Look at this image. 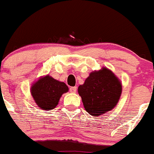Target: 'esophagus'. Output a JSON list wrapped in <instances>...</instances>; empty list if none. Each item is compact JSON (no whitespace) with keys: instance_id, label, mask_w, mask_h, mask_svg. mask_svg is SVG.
<instances>
[{"instance_id":"esophagus-1","label":"esophagus","mask_w":154,"mask_h":154,"mask_svg":"<svg viewBox=\"0 0 154 154\" xmlns=\"http://www.w3.org/2000/svg\"><path fill=\"white\" fill-rule=\"evenodd\" d=\"M76 91H77V87L76 86H72L70 88V91L72 93H75Z\"/></svg>"}]
</instances>
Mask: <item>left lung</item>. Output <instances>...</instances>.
<instances>
[{
  "instance_id": "1",
  "label": "left lung",
  "mask_w": 154,
  "mask_h": 154,
  "mask_svg": "<svg viewBox=\"0 0 154 154\" xmlns=\"http://www.w3.org/2000/svg\"><path fill=\"white\" fill-rule=\"evenodd\" d=\"M86 111L97 117L116 106L122 94L120 79L109 68L91 72L84 83L78 87Z\"/></svg>"
}]
</instances>
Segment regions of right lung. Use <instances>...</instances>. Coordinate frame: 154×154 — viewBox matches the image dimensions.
I'll list each match as a JSON object with an SVG mask.
<instances>
[{
    "instance_id": "add662e5",
    "label": "right lung",
    "mask_w": 154,
    "mask_h": 154,
    "mask_svg": "<svg viewBox=\"0 0 154 154\" xmlns=\"http://www.w3.org/2000/svg\"><path fill=\"white\" fill-rule=\"evenodd\" d=\"M68 86L64 82L46 75L41 76L33 82L30 94L41 109L52 110L56 108L62 95L68 92Z\"/></svg>"
}]
</instances>
